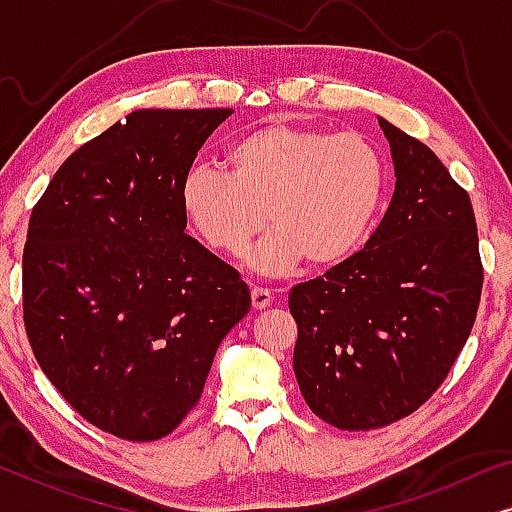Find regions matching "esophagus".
<instances>
[{"label": "esophagus", "instance_id": "obj_1", "mask_svg": "<svg viewBox=\"0 0 512 512\" xmlns=\"http://www.w3.org/2000/svg\"><path fill=\"white\" fill-rule=\"evenodd\" d=\"M251 305H254V310H265V307L272 305V293L268 289H261V286H254L251 289Z\"/></svg>", "mask_w": 512, "mask_h": 512}]
</instances>
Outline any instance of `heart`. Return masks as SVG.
I'll list each match as a JSON object with an SVG mask.
<instances>
[{"label": "heart", "instance_id": "obj_1", "mask_svg": "<svg viewBox=\"0 0 512 512\" xmlns=\"http://www.w3.org/2000/svg\"><path fill=\"white\" fill-rule=\"evenodd\" d=\"M230 172L195 165L179 188L181 212L202 242L242 256L265 223L251 265L286 275L300 263L331 270L366 242L387 195V167L359 132L270 123L228 144Z\"/></svg>", "mask_w": 512, "mask_h": 512}]
</instances>
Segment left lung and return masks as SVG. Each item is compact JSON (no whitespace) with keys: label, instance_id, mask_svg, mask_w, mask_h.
Listing matches in <instances>:
<instances>
[{"label":"left lung","instance_id":"1","mask_svg":"<svg viewBox=\"0 0 512 512\" xmlns=\"http://www.w3.org/2000/svg\"><path fill=\"white\" fill-rule=\"evenodd\" d=\"M377 121L396 172L387 214L366 247L289 293L298 387L314 415L345 431L380 429L429 401L482 293L468 193L429 146Z\"/></svg>","mask_w":512,"mask_h":512}]
</instances>
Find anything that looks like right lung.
<instances>
[{
	"instance_id": "right-lung-1",
	"label": "right lung",
	"mask_w": 512,
	"mask_h": 512,
	"mask_svg": "<svg viewBox=\"0 0 512 512\" xmlns=\"http://www.w3.org/2000/svg\"><path fill=\"white\" fill-rule=\"evenodd\" d=\"M233 109H139L90 139L32 209L23 319L53 387L111 436L172 433L251 307L240 272L186 235L179 188Z\"/></svg>"
}]
</instances>
